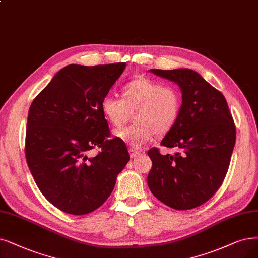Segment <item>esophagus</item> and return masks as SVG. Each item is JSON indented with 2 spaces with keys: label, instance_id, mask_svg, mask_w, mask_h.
Returning <instances> with one entry per match:
<instances>
[{
  "label": "esophagus",
  "instance_id": "obj_1",
  "mask_svg": "<svg viewBox=\"0 0 258 258\" xmlns=\"http://www.w3.org/2000/svg\"><path fill=\"white\" fill-rule=\"evenodd\" d=\"M129 153H130V157L131 158H137V157H139L140 154H141V151L136 150V149H130Z\"/></svg>",
  "mask_w": 258,
  "mask_h": 258
}]
</instances>
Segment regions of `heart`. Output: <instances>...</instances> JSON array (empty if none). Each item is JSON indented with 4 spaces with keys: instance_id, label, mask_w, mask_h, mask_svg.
Wrapping results in <instances>:
<instances>
[{
    "instance_id": "obj_1",
    "label": "heart",
    "mask_w": 258,
    "mask_h": 258,
    "mask_svg": "<svg viewBox=\"0 0 258 258\" xmlns=\"http://www.w3.org/2000/svg\"><path fill=\"white\" fill-rule=\"evenodd\" d=\"M182 105L177 87L162 85L148 77H138L122 87V98L107 94L101 98L102 115L114 127H121L135 112L130 127L114 131V136L132 149L141 148L156 133L165 135L176 123Z\"/></svg>"
}]
</instances>
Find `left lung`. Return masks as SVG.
I'll return each mask as SVG.
<instances>
[{
    "mask_svg": "<svg viewBox=\"0 0 258 258\" xmlns=\"http://www.w3.org/2000/svg\"><path fill=\"white\" fill-rule=\"evenodd\" d=\"M180 87L182 106L174 126L161 145L177 148L163 156L151 148L150 191L174 210L200 207L219 189L228 172L236 128L223 94L189 69L149 70Z\"/></svg>",
    "mask_w": 258,
    "mask_h": 258,
    "instance_id": "1",
    "label": "left lung"
}]
</instances>
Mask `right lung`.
<instances>
[{
  "instance_id": "1",
  "label": "right lung",
  "mask_w": 258,
  "mask_h": 258,
  "mask_svg": "<svg viewBox=\"0 0 258 258\" xmlns=\"http://www.w3.org/2000/svg\"><path fill=\"white\" fill-rule=\"evenodd\" d=\"M125 62L61 69L30 105L25 157L38 188L60 211L86 215L105 203L130 157L126 144L108 139L101 98ZM101 150L90 156L92 149Z\"/></svg>"
}]
</instances>
